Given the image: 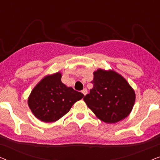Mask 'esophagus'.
<instances>
[{
    "label": "esophagus",
    "instance_id": "obj_1",
    "mask_svg": "<svg viewBox=\"0 0 160 160\" xmlns=\"http://www.w3.org/2000/svg\"><path fill=\"white\" fill-rule=\"evenodd\" d=\"M82 92L83 93V95H84L85 96V95H86L87 94V90L86 89H83V90L82 91Z\"/></svg>",
    "mask_w": 160,
    "mask_h": 160
}]
</instances>
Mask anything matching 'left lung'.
<instances>
[{"label": "left lung", "mask_w": 160, "mask_h": 160, "mask_svg": "<svg viewBox=\"0 0 160 160\" xmlns=\"http://www.w3.org/2000/svg\"><path fill=\"white\" fill-rule=\"evenodd\" d=\"M93 88L84 96L87 106L102 122L116 123L132 111L135 94L121 75L102 69L94 72Z\"/></svg>", "instance_id": "8db88e82"}]
</instances>
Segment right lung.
Returning a JSON list of instances; mask_svg holds the SVG:
<instances>
[{
	"label": "right lung",
	"mask_w": 160,
	"mask_h": 160,
	"mask_svg": "<svg viewBox=\"0 0 160 160\" xmlns=\"http://www.w3.org/2000/svg\"><path fill=\"white\" fill-rule=\"evenodd\" d=\"M61 77L60 73L46 76L32 89L28 98L30 110L41 121H57L84 96L72 87H67L61 82Z\"/></svg>",
	"instance_id": "add662e5"
}]
</instances>
